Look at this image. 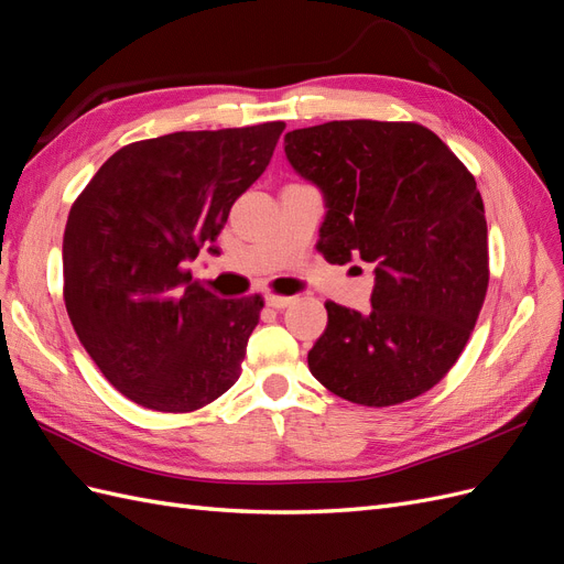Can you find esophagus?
Returning <instances> with one entry per match:
<instances>
[{
	"mask_svg": "<svg viewBox=\"0 0 564 564\" xmlns=\"http://www.w3.org/2000/svg\"><path fill=\"white\" fill-rule=\"evenodd\" d=\"M265 303L270 305V308L282 311V308H286V305L294 303V296H275V294H268V296H265Z\"/></svg>",
	"mask_w": 564,
	"mask_h": 564,
	"instance_id": "34e87169",
	"label": "esophagus"
}]
</instances>
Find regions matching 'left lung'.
<instances>
[{
  "instance_id": "obj_1",
  "label": "left lung",
  "mask_w": 564,
  "mask_h": 564,
  "mask_svg": "<svg viewBox=\"0 0 564 564\" xmlns=\"http://www.w3.org/2000/svg\"><path fill=\"white\" fill-rule=\"evenodd\" d=\"M294 172L322 193L319 251L373 265L371 311L334 301L308 352L334 395L388 406L431 390L458 360L489 282L475 178L414 122L346 119L284 135Z\"/></svg>"
}]
</instances>
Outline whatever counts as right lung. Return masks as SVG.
Segmentation results:
<instances>
[{
    "instance_id": "add662e5",
    "label": "right lung",
    "mask_w": 564,
    "mask_h": 564,
    "mask_svg": "<svg viewBox=\"0 0 564 564\" xmlns=\"http://www.w3.org/2000/svg\"><path fill=\"white\" fill-rule=\"evenodd\" d=\"M284 122L176 131L98 169L63 235L65 308L104 377L135 404L193 412L240 379L263 299L193 282L199 251L270 164Z\"/></svg>"
}]
</instances>
